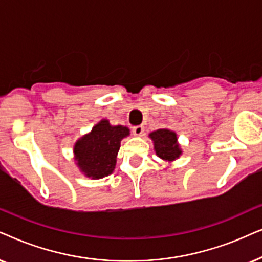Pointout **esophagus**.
<instances>
[{"label":"esophagus","mask_w":262,"mask_h":262,"mask_svg":"<svg viewBox=\"0 0 262 262\" xmlns=\"http://www.w3.org/2000/svg\"><path fill=\"white\" fill-rule=\"evenodd\" d=\"M133 130V134L137 135V137H140V135L144 133V127L142 125H135V127L132 128Z\"/></svg>","instance_id":"1"}]
</instances>
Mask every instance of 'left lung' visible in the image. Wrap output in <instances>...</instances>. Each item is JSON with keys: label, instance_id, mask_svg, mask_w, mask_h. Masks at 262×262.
Instances as JSON below:
<instances>
[{"label": "left lung", "instance_id": "1", "mask_svg": "<svg viewBox=\"0 0 262 262\" xmlns=\"http://www.w3.org/2000/svg\"><path fill=\"white\" fill-rule=\"evenodd\" d=\"M155 145V151L160 159L171 163L182 155L179 142H177V135L175 132L170 129H158L149 134Z\"/></svg>", "mask_w": 262, "mask_h": 262}]
</instances>
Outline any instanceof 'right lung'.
I'll use <instances>...</instances> for the list:
<instances>
[{"instance_id": "obj_1", "label": "right lung", "mask_w": 262, "mask_h": 262, "mask_svg": "<svg viewBox=\"0 0 262 262\" xmlns=\"http://www.w3.org/2000/svg\"><path fill=\"white\" fill-rule=\"evenodd\" d=\"M128 135L127 127L111 125L107 120L98 122L74 145V159L80 171L92 180L109 176L116 165L121 140Z\"/></svg>"}]
</instances>
